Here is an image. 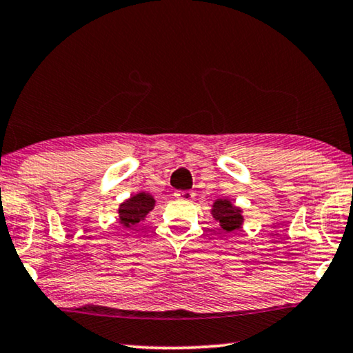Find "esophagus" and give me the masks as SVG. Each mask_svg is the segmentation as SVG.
<instances>
[{
	"label": "esophagus",
	"mask_w": 353,
	"mask_h": 353,
	"mask_svg": "<svg viewBox=\"0 0 353 353\" xmlns=\"http://www.w3.org/2000/svg\"><path fill=\"white\" fill-rule=\"evenodd\" d=\"M176 198L182 199V201H191L194 198V193H193V191H190V190H182V191H177Z\"/></svg>",
	"instance_id": "obj_1"
}]
</instances>
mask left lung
I'll return each mask as SVG.
<instances>
[{
  "label": "left lung",
  "mask_w": 353,
  "mask_h": 353,
  "mask_svg": "<svg viewBox=\"0 0 353 353\" xmlns=\"http://www.w3.org/2000/svg\"><path fill=\"white\" fill-rule=\"evenodd\" d=\"M212 214L214 219L219 221L221 227L225 232H232L240 229L243 224V216H241V210L230 204V201L227 199H218L213 204V210Z\"/></svg>",
  "instance_id": "left-lung-1"
}]
</instances>
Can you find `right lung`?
Returning a JSON list of instances; mask_svg holds the SVG:
<instances>
[{"mask_svg": "<svg viewBox=\"0 0 353 353\" xmlns=\"http://www.w3.org/2000/svg\"><path fill=\"white\" fill-rule=\"evenodd\" d=\"M154 202L155 201L152 199V196L148 193H139L128 199L126 202H123L118 210L121 224L126 227H132L134 224L140 223V221L152 210Z\"/></svg>", "mask_w": 353, "mask_h": 353, "instance_id": "add662e5", "label": "right lung"}]
</instances>
